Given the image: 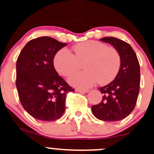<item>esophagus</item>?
Segmentation results:
<instances>
[{
    "instance_id": "34e87169",
    "label": "esophagus",
    "mask_w": 154,
    "mask_h": 154,
    "mask_svg": "<svg viewBox=\"0 0 154 154\" xmlns=\"http://www.w3.org/2000/svg\"><path fill=\"white\" fill-rule=\"evenodd\" d=\"M76 91L79 93H88L89 90H83V89H76Z\"/></svg>"
}]
</instances>
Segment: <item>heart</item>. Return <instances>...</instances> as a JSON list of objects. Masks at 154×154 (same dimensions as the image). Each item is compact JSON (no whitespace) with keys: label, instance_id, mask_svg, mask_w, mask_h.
Here are the masks:
<instances>
[{"label":"heart","instance_id":"heart-1","mask_svg":"<svg viewBox=\"0 0 154 154\" xmlns=\"http://www.w3.org/2000/svg\"><path fill=\"white\" fill-rule=\"evenodd\" d=\"M73 51L74 54L66 49L58 51L54 58V65L58 73L68 77L80 69L83 64L85 71L69 79L75 87L88 88L97 81L100 85H106L119 73L122 59L114 48L96 40H87L76 44Z\"/></svg>","mask_w":154,"mask_h":154}]
</instances>
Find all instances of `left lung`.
Returning a JSON list of instances; mask_svg holds the SVG:
<instances>
[{"label": "left lung", "mask_w": 154, "mask_h": 154, "mask_svg": "<svg viewBox=\"0 0 154 154\" xmlns=\"http://www.w3.org/2000/svg\"><path fill=\"white\" fill-rule=\"evenodd\" d=\"M100 40L111 44L118 51L122 64L115 79L99 88L103 98L100 103L92 106V111L100 120L119 121L126 118L135 109L140 82L139 61L135 51L126 42L113 37Z\"/></svg>", "instance_id": "8db88e82"}]
</instances>
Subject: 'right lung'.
Instances as JSON below:
<instances>
[{"label":"right lung","instance_id":"1","mask_svg":"<svg viewBox=\"0 0 154 154\" xmlns=\"http://www.w3.org/2000/svg\"><path fill=\"white\" fill-rule=\"evenodd\" d=\"M66 45L50 37H40L28 42L19 55L16 85L19 100L35 119H60L65 111L66 94L75 91L54 66L55 55Z\"/></svg>","mask_w":154,"mask_h":154}]
</instances>
